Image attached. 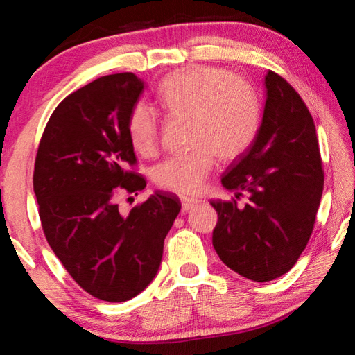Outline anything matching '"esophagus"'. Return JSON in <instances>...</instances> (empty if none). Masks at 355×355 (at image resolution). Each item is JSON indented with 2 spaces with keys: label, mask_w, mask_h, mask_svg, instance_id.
Wrapping results in <instances>:
<instances>
[{
  "label": "esophagus",
  "mask_w": 355,
  "mask_h": 355,
  "mask_svg": "<svg viewBox=\"0 0 355 355\" xmlns=\"http://www.w3.org/2000/svg\"><path fill=\"white\" fill-rule=\"evenodd\" d=\"M197 202L194 200H182V213H188L191 209H194Z\"/></svg>",
  "instance_id": "esophagus-1"
}]
</instances>
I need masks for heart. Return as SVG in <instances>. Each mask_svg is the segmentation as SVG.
Listing matches in <instances>:
<instances>
[{
	"label": "heart",
	"instance_id": "b5f03b06",
	"mask_svg": "<svg viewBox=\"0 0 355 355\" xmlns=\"http://www.w3.org/2000/svg\"><path fill=\"white\" fill-rule=\"evenodd\" d=\"M156 98L172 116L189 117L192 150L163 161L155 169V183L173 194H200L213 172L216 155L235 159L254 141L260 125V98L252 84L211 65H194L166 76ZM128 137L141 155L155 152L159 122L152 107L139 103L130 112Z\"/></svg>",
	"mask_w": 355,
	"mask_h": 355
}]
</instances>
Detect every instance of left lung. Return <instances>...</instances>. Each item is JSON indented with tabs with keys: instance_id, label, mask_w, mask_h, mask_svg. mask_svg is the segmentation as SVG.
<instances>
[{
	"instance_id": "left-lung-1",
	"label": "left lung",
	"mask_w": 355,
	"mask_h": 355,
	"mask_svg": "<svg viewBox=\"0 0 355 355\" xmlns=\"http://www.w3.org/2000/svg\"><path fill=\"white\" fill-rule=\"evenodd\" d=\"M266 101L250 147L222 178L249 203L209 202L218 213L214 250L245 279L269 282L297 261L313 230L324 173L307 106L284 78L264 76Z\"/></svg>"
}]
</instances>
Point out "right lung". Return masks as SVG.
<instances>
[{
  "label": "right lung",
  "instance_id": "obj_1",
  "mask_svg": "<svg viewBox=\"0 0 355 355\" xmlns=\"http://www.w3.org/2000/svg\"><path fill=\"white\" fill-rule=\"evenodd\" d=\"M146 84L135 73L101 76L64 98L48 120L34 166V192L46 241L84 291L125 302L158 274L177 197L155 192L120 214L116 194L146 188L128 117Z\"/></svg>",
  "mask_w": 355,
  "mask_h": 355
}]
</instances>
